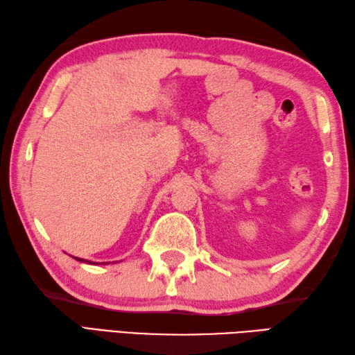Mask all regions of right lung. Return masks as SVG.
<instances>
[{"label":"right lung","mask_w":355,"mask_h":355,"mask_svg":"<svg viewBox=\"0 0 355 355\" xmlns=\"http://www.w3.org/2000/svg\"><path fill=\"white\" fill-rule=\"evenodd\" d=\"M76 258V257H74ZM76 259H78V261H85V259H82V258H76ZM86 263H89V264H97V263H92V261H86ZM103 264V263H101Z\"/></svg>","instance_id":"1"}]
</instances>
